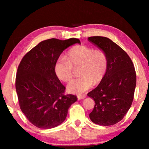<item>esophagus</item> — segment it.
I'll return each instance as SVG.
<instances>
[{
  "label": "esophagus",
  "instance_id": "1",
  "mask_svg": "<svg viewBox=\"0 0 149 149\" xmlns=\"http://www.w3.org/2000/svg\"><path fill=\"white\" fill-rule=\"evenodd\" d=\"M85 97H86V95H77V99H78V100L84 99H85Z\"/></svg>",
  "mask_w": 149,
  "mask_h": 149
}]
</instances>
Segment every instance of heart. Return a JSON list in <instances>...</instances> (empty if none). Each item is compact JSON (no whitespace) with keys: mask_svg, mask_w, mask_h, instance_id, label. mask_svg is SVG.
I'll list each match as a JSON object with an SVG mask.
<instances>
[{"mask_svg":"<svg viewBox=\"0 0 149 149\" xmlns=\"http://www.w3.org/2000/svg\"><path fill=\"white\" fill-rule=\"evenodd\" d=\"M108 60L101 50L95 49L85 45L72 48L65 58L60 56L54 64L56 76L62 81L71 79L74 68H78L79 76L70 81L68 91L74 94H81L89 89L94 83L97 84L102 79L107 72Z\"/></svg>","mask_w":149,"mask_h":149,"instance_id":"1","label":"heart"}]
</instances>
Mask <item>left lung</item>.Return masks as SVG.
<instances>
[{
    "label": "left lung",
    "instance_id": "left-lung-1",
    "mask_svg": "<svg viewBox=\"0 0 149 149\" xmlns=\"http://www.w3.org/2000/svg\"><path fill=\"white\" fill-rule=\"evenodd\" d=\"M88 41L101 49L108 60L104 77L87 94L95 101L89 118L96 124L114 125L123 119L132 106L136 86L134 65L124 50L107 37H90Z\"/></svg>",
    "mask_w": 149,
    "mask_h": 149
}]
</instances>
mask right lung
I'll return each mask as SVG.
<instances>
[{
  "label": "right lung",
  "instance_id": "1",
  "mask_svg": "<svg viewBox=\"0 0 149 149\" xmlns=\"http://www.w3.org/2000/svg\"><path fill=\"white\" fill-rule=\"evenodd\" d=\"M79 43L78 39L45 40L29 50L17 68L16 89L20 109L33 125L41 129L55 127L64 122L77 100L64 95L65 87L54 72V64L64 50Z\"/></svg>",
  "mask_w": 149,
  "mask_h": 149
}]
</instances>
